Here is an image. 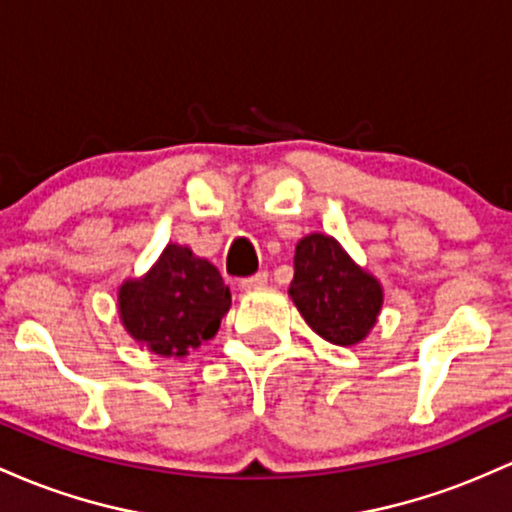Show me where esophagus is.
I'll return each mask as SVG.
<instances>
[{
	"label": "esophagus",
	"instance_id": "1",
	"mask_svg": "<svg viewBox=\"0 0 512 512\" xmlns=\"http://www.w3.org/2000/svg\"><path fill=\"white\" fill-rule=\"evenodd\" d=\"M266 283H268V273L266 271H258L256 275H251V278L241 280V287H244V290H254V287H261V285H266Z\"/></svg>",
	"mask_w": 512,
	"mask_h": 512
}]
</instances>
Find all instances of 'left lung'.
<instances>
[{
    "instance_id": "left-lung-1",
    "label": "left lung",
    "mask_w": 512,
    "mask_h": 512,
    "mask_svg": "<svg viewBox=\"0 0 512 512\" xmlns=\"http://www.w3.org/2000/svg\"><path fill=\"white\" fill-rule=\"evenodd\" d=\"M290 297L304 321L336 346L363 341L382 307L380 283L326 234H309L295 246Z\"/></svg>"
}]
</instances>
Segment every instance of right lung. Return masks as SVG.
I'll list each match as a JSON object with an SVG mask.
<instances>
[{
    "mask_svg": "<svg viewBox=\"0 0 512 512\" xmlns=\"http://www.w3.org/2000/svg\"><path fill=\"white\" fill-rule=\"evenodd\" d=\"M232 297L222 275L186 246L169 244L142 280L120 287L118 307L135 341L159 355H186L220 329Z\"/></svg>",
    "mask_w": 512,
    "mask_h": 512,
    "instance_id": "1",
    "label": "right lung"
}]
</instances>
